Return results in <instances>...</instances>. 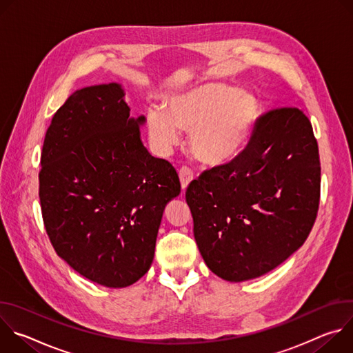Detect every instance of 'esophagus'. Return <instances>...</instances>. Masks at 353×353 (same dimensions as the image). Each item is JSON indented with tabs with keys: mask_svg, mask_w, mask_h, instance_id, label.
<instances>
[{
	"mask_svg": "<svg viewBox=\"0 0 353 353\" xmlns=\"http://www.w3.org/2000/svg\"><path fill=\"white\" fill-rule=\"evenodd\" d=\"M179 177H180L181 188H183V191H184V190L188 187V184L192 181L194 174H192V172H191L188 168L183 166V168L179 170Z\"/></svg>",
	"mask_w": 353,
	"mask_h": 353,
	"instance_id": "esophagus-1",
	"label": "esophagus"
}]
</instances>
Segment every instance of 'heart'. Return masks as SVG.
I'll return each mask as SVG.
<instances>
[{"label":"heart","mask_w":353,"mask_h":353,"mask_svg":"<svg viewBox=\"0 0 353 353\" xmlns=\"http://www.w3.org/2000/svg\"><path fill=\"white\" fill-rule=\"evenodd\" d=\"M259 117L254 94L236 92L225 85H203L172 97L165 113L158 109L146 114L150 139L168 150L190 132L192 155L205 165L218 166L237 155Z\"/></svg>","instance_id":"obj_1"}]
</instances>
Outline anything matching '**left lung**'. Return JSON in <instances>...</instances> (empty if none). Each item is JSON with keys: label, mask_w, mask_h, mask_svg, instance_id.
<instances>
[{"label": "left lung", "mask_w": 353, "mask_h": 353, "mask_svg": "<svg viewBox=\"0 0 353 353\" xmlns=\"http://www.w3.org/2000/svg\"><path fill=\"white\" fill-rule=\"evenodd\" d=\"M320 181L319 145L307 116L297 108L261 116L233 161L187 187L194 237L208 268L243 282L282 264L316 222Z\"/></svg>", "instance_id": "obj_1"}]
</instances>
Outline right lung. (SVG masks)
Returning a JSON list of instances; mask_svg holds the SVG:
<instances>
[{
  "label": "right lung",
  "instance_id": "right-lung-1",
  "mask_svg": "<svg viewBox=\"0 0 353 353\" xmlns=\"http://www.w3.org/2000/svg\"><path fill=\"white\" fill-rule=\"evenodd\" d=\"M112 82L75 90L47 128L39 198L46 232L72 270L108 288H125L154 261L176 169L143 146L139 125Z\"/></svg>",
  "mask_w": 353,
  "mask_h": 353
}]
</instances>
